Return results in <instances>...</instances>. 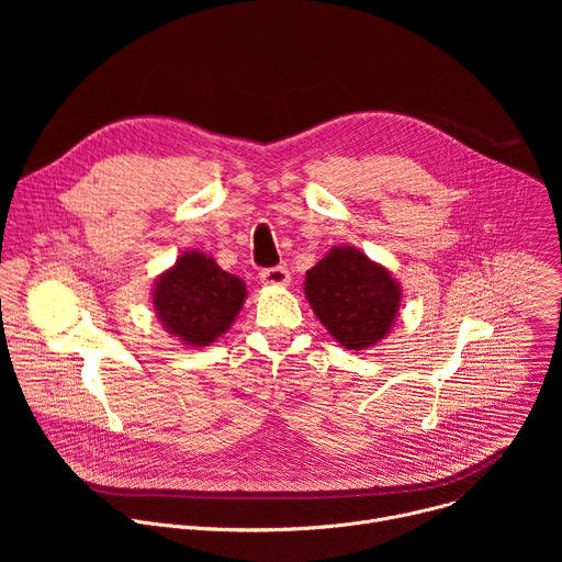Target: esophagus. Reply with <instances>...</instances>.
Returning a JSON list of instances; mask_svg holds the SVG:
<instances>
[{"instance_id": "34e87169", "label": "esophagus", "mask_w": 562, "mask_h": 562, "mask_svg": "<svg viewBox=\"0 0 562 562\" xmlns=\"http://www.w3.org/2000/svg\"><path fill=\"white\" fill-rule=\"evenodd\" d=\"M260 282L267 286H284L291 282L286 267H267L260 271Z\"/></svg>"}]
</instances>
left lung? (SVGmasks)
<instances>
[{
    "instance_id": "8db88e82",
    "label": "left lung",
    "mask_w": 562,
    "mask_h": 562,
    "mask_svg": "<svg viewBox=\"0 0 562 562\" xmlns=\"http://www.w3.org/2000/svg\"><path fill=\"white\" fill-rule=\"evenodd\" d=\"M304 293L319 323L347 349L384 338L400 306V289L389 271L351 247L331 249L306 271Z\"/></svg>"
}]
</instances>
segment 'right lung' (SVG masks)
Instances as JSON below:
<instances>
[{
  "label": "right lung",
  "mask_w": 562,
  "mask_h": 562,
  "mask_svg": "<svg viewBox=\"0 0 562 562\" xmlns=\"http://www.w3.org/2000/svg\"><path fill=\"white\" fill-rule=\"evenodd\" d=\"M247 297L243 280L202 254H184L157 280L155 311L180 340L202 347L222 336Z\"/></svg>",
  "instance_id": "add662e5"
}]
</instances>
